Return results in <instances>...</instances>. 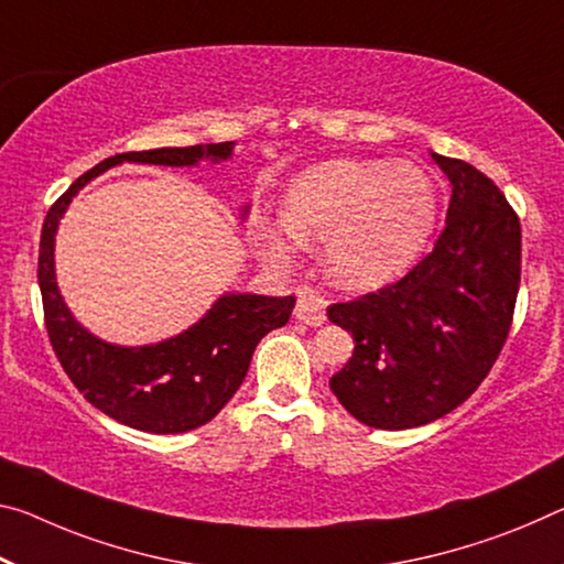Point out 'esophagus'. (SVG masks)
Wrapping results in <instances>:
<instances>
[{"label": "esophagus", "instance_id": "obj_1", "mask_svg": "<svg viewBox=\"0 0 564 564\" xmlns=\"http://www.w3.org/2000/svg\"><path fill=\"white\" fill-rule=\"evenodd\" d=\"M326 301L318 296V293L311 289V285H303L299 291L296 301V318L306 326H321L326 321Z\"/></svg>", "mask_w": 564, "mask_h": 564}]
</instances>
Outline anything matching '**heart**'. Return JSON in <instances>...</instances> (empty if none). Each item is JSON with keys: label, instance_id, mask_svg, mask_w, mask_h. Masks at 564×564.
<instances>
[{"label": "heart", "instance_id": "1", "mask_svg": "<svg viewBox=\"0 0 564 564\" xmlns=\"http://www.w3.org/2000/svg\"><path fill=\"white\" fill-rule=\"evenodd\" d=\"M281 220L301 246H324L328 279L344 289L394 281L422 253L436 220V187L424 167L391 160H328L293 177ZM268 258L289 253L275 230H261Z\"/></svg>", "mask_w": 564, "mask_h": 564}]
</instances>
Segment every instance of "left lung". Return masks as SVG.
<instances>
[{"label": "left lung", "mask_w": 564, "mask_h": 564, "mask_svg": "<svg viewBox=\"0 0 564 564\" xmlns=\"http://www.w3.org/2000/svg\"><path fill=\"white\" fill-rule=\"evenodd\" d=\"M432 158L452 183L434 248L399 281L326 308L356 341L330 391L361 424L391 432L475 394L507 344L520 291L522 228L505 193L464 160Z\"/></svg>", "instance_id": "left-lung-1"}]
</instances>
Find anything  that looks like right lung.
I'll return each mask as SVG.
<instances>
[{"label":"right lung","mask_w":564,"mask_h":564,"mask_svg":"<svg viewBox=\"0 0 564 564\" xmlns=\"http://www.w3.org/2000/svg\"><path fill=\"white\" fill-rule=\"evenodd\" d=\"M234 142L158 148L120 153L97 163L52 203L42 226L37 281L44 326L62 369L79 394L115 422L150 434H181L208 424L243 383L258 341L289 324L296 299L250 293L223 296L181 336L155 346L122 348L105 344L77 324L55 283V230L73 195L107 167L130 163L195 165L203 158H230Z\"/></svg>","instance_id":"obj_1"}]
</instances>
